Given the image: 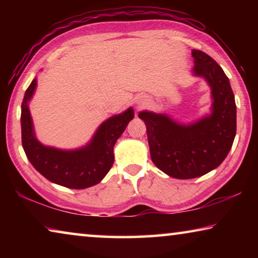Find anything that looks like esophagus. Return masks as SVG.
<instances>
[{"instance_id": "obj_1", "label": "esophagus", "mask_w": 258, "mask_h": 258, "mask_svg": "<svg viewBox=\"0 0 258 258\" xmlns=\"http://www.w3.org/2000/svg\"><path fill=\"white\" fill-rule=\"evenodd\" d=\"M135 103H137L138 107L145 106L147 103V97L146 95H138V97L135 98Z\"/></svg>"}]
</instances>
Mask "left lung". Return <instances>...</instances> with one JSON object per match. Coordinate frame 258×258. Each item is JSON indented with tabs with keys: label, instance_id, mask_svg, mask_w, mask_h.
Segmentation results:
<instances>
[{
	"label": "left lung",
	"instance_id": "left-lung-1",
	"mask_svg": "<svg viewBox=\"0 0 258 258\" xmlns=\"http://www.w3.org/2000/svg\"><path fill=\"white\" fill-rule=\"evenodd\" d=\"M195 76L211 87V113L182 124L166 113L140 111L147 126L151 160L167 175L186 180L205 175L228 156L237 132V107L230 81L215 60L192 50Z\"/></svg>",
	"mask_w": 258,
	"mask_h": 258
}]
</instances>
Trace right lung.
<instances>
[{
  "mask_svg": "<svg viewBox=\"0 0 258 258\" xmlns=\"http://www.w3.org/2000/svg\"><path fill=\"white\" fill-rule=\"evenodd\" d=\"M37 86L34 78L21 103V141L25 154L38 173L55 184L69 189H86L102 181L113 164V146L134 118V110H127L104 120L86 146L73 150L44 146L35 135L28 102Z\"/></svg>",
  "mask_w": 258,
  "mask_h": 258,
  "instance_id": "1",
  "label": "right lung"
}]
</instances>
